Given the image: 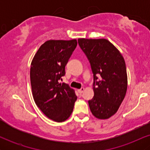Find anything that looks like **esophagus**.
Wrapping results in <instances>:
<instances>
[{
    "mask_svg": "<svg viewBox=\"0 0 150 150\" xmlns=\"http://www.w3.org/2000/svg\"><path fill=\"white\" fill-rule=\"evenodd\" d=\"M84 91H85V88H84V87H82V88H81V89H78V90H77V92L80 93V94H82V93Z\"/></svg>",
    "mask_w": 150,
    "mask_h": 150,
    "instance_id": "1",
    "label": "esophagus"
}]
</instances>
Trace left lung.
Listing matches in <instances>:
<instances>
[{
    "mask_svg": "<svg viewBox=\"0 0 150 150\" xmlns=\"http://www.w3.org/2000/svg\"><path fill=\"white\" fill-rule=\"evenodd\" d=\"M78 44L89 60L94 77V94L88 101L90 111L96 118L107 119L117 112L126 94L124 58L107 39L82 38L78 39Z\"/></svg>",
    "mask_w": 150,
    "mask_h": 150,
    "instance_id": "left-lung-1",
    "label": "left lung"
}]
</instances>
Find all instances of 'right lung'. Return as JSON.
Segmentation results:
<instances>
[{
    "instance_id": "right-lung-1",
    "label": "right lung",
    "mask_w": 150,
    "mask_h": 150,
    "mask_svg": "<svg viewBox=\"0 0 150 150\" xmlns=\"http://www.w3.org/2000/svg\"><path fill=\"white\" fill-rule=\"evenodd\" d=\"M77 44L76 39L46 41L31 63L30 81L34 100L48 118L56 122L65 121L69 118L77 100L73 89L68 84L59 83Z\"/></svg>"
}]
</instances>
